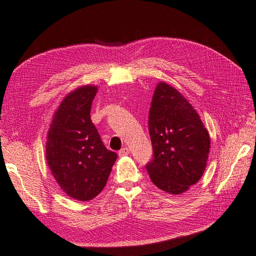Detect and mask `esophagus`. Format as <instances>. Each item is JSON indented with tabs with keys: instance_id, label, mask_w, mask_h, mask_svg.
Listing matches in <instances>:
<instances>
[{
	"instance_id": "34e87169",
	"label": "esophagus",
	"mask_w": 256,
	"mask_h": 256,
	"mask_svg": "<svg viewBox=\"0 0 256 256\" xmlns=\"http://www.w3.org/2000/svg\"><path fill=\"white\" fill-rule=\"evenodd\" d=\"M130 154V148H123L122 150H118V156H126Z\"/></svg>"
}]
</instances>
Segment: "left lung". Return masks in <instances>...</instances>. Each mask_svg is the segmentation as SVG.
<instances>
[{"label":"left lung","mask_w":256,"mask_h":256,"mask_svg":"<svg viewBox=\"0 0 256 256\" xmlns=\"http://www.w3.org/2000/svg\"><path fill=\"white\" fill-rule=\"evenodd\" d=\"M153 160L145 165L155 186L172 194L202 176L210 138L192 104L167 84H157L148 114Z\"/></svg>","instance_id":"obj_1"}]
</instances>
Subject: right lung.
I'll return each mask as SVG.
<instances>
[{"label": "right lung", "instance_id": "obj_1", "mask_svg": "<svg viewBox=\"0 0 256 256\" xmlns=\"http://www.w3.org/2000/svg\"><path fill=\"white\" fill-rule=\"evenodd\" d=\"M96 86H84L64 98L52 118L46 160L69 197L94 199L104 188L118 154L108 150L90 118Z\"/></svg>", "mask_w": 256, "mask_h": 256}]
</instances>
